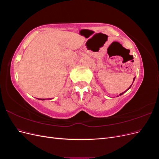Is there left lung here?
<instances>
[{"label": "left lung", "mask_w": 159, "mask_h": 159, "mask_svg": "<svg viewBox=\"0 0 159 159\" xmlns=\"http://www.w3.org/2000/svg\"><path fill=\"white\" fill-rule=\"evenodd\" d=\"M134 79H135V78H134V79H133V81H134ZM131 86H130V87H129V88H128V89H130V88H131ZM128 89H127V90H128ZM127 90H126L125 91H127ZM125 91H124V92H123V93H120V94H119V95H123V94L124 93H125Z\"/></svg>", "instance_id": "left-lung-1"}]
</instances>
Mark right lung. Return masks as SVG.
<instances>
[{
  "instance_id": "obj_1",
  "label": "right lung",
  "mask_w": 159,
  "mask_h": 159,
  "mask_svg": "<svg viewBox=\"0 0 159 159\" xmlns=\"http://www.w3.org/2000/svg\"><path fill=\"white\" fill-rule=\"evenodd\" d=\"M40 100H45V99H40Z\"/></svg>"
}]
</instances>
